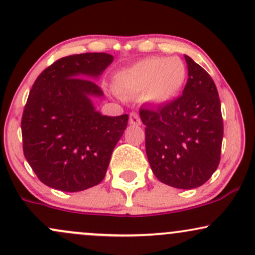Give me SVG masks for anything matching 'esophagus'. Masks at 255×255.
Returning <instances> with one entry per match:
<instances>
[{"mask_svg": "<svg viewBox=\"0 0 255 255\" xmlns=\"http://www.w3.org/2000/svg\"><path fill=\"white\" fill-rule=\"evenodd\" d=\"M129 122H130V125L139 126L141 123V120H140V117H139V115L136 114V113H130V115H129Z\"/></svg>", "mask_w": 255, "mask_h": 255, "instance_id": "34e87169", "label": "esophagus"}]
</instances>
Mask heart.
<instances>
[{"instance_id":"heart-1","label":"heart","mask_w":255,"mask_h":255,"mask_svg":"<svg viewBox=\"0 0 255 255\" xmlns=\"http://www.w3.org/2000/svg\"><path fill=\"white\" fill-rule=\"evenodd\" d=\"M187 70L178 57H149L123 70L116 77L117 88L125 93H144L152 104H166L180 93Z\"/></svg>"}]
</instances>
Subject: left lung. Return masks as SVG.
I'll use <instances>...</instances> for the list:
<instances>
[{"label":"left lung","instance_id":"obj_1","mask_svg":"<svg viewBox=\"0 0 255 255\" xmlns=\"http://www.w3.org/2000/svg\"><path fill=\"white\" fill-rule=\"evenodd\" d=\"M189 78L183 94L157 109L140 108L145 149L153 174L177 189L206 183L220 162L224 125L214 81L185 55Z\"/></svg>","mask_w":255,"mask_h":255}]
</instances>
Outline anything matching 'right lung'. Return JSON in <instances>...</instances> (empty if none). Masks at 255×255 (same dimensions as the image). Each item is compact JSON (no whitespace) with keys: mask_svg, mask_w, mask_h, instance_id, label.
I'll list each match as a JSON object with an SVG mask.
<instances>
[{"mask_svg":"<svg viewBox=\"0 0 255 255\" xmlns=\"http://www.w3.org/2000/svg\"><path fill=\"white\" fill-rule=\"evenodd\" d=\"M106 53L58 59L36 78L21 117L24 156L47 186L76 192L98 185L128 123V115L96 111L91 96L102 97L98 77L113 63Z\"/></svg>","mask_w":255,"mask_h":255,"instance_id":"obj_1","label":"right lung"}]
</instances>
